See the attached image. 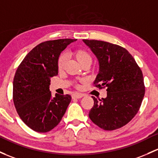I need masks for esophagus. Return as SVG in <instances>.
<instances>
[{"label": "esophagus", "mask_w": 158, "mask_h": 158, "mask_svg": "<svg viewBox=\"0 0 158 158\" xmlns=\"http://www.w3.org/2000/svg\"><path fill=\"white\" fill-rule=\"evenodd\" d=\"M84 96V94H82V93H74V94H73L72 97L73 98H82Z\"/></svg>", "instance_id": "1"}]
</instances>
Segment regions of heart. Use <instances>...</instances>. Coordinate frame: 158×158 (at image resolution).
<instances>
[{"mask_svg": "<svg viewBox=\"0 0 158 158\" xmlns=\"http://www.w3.org/2000/svg\"><path fill=\"white\" fill-rule=\"evenodd\" d=\"M76 57L77 60L79 61L81 64H82L83 63L88 62V61H90L92 62V57H91L90 54L87 52V51H78L76 52ZM66 59H67V54L66 53H62L60 54V56L59 57L57 62V66L59 69H61L64 68V64H65Z\"/></svg>", "mask_w": 158, "mask_h": 158, "instance_id": "heart-1", "label": "heart"}]
</instances>
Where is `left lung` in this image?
I'll return each instance as SVG.
<instances>
[{"instance_id": "1", "label": "left lung", "mask_w": 158, "mask_h": 158, "mask_svg": "<svg viewBox=\"0 0 158 158\" xmlns=\"http://www.w3.org/2000/svg\"><path fill=\"white\" fill-rule=\"evenodd\" d=\"M83 41L95 54L99 73L94 85L107 89L105 98L96 99L89 111V118L104 130L111 131L127 125L136 115L145 95L144 78L133 57L117 44L98 41Z\"/></svg>"}]
</instances>
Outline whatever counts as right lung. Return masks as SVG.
<instances>
[{"label": "right lung", "instance_id": "1", "mask_svg": "<svg viewBox=\"0 0 158 158\" xmlns=\"http://www.w3.org/2000/svg\"><path fill=\"white\" fill-rule=\"evenodd\" d=\"M76 39H57L40 43L18 66L13 82L16 112L26 126L38 132H48L59 124L71 101L69 94L50 92L51 78L58 74L60 53Z\"/></svg>", "mask_w": 158, "mask_h": 158}]
</instances>
